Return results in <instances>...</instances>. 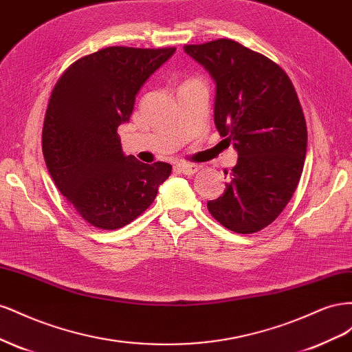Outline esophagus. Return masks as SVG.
Listing matches in <instances>:
<instances>
[{"label":"esophagus","instance_id":"34e87169","mask_svg":"<svg viewBox=\"0 0 352 352\" xmlns=\"http://www.w3.org/2000/svg\"><path fill=\"white\" fill-rule=\"evenodd\" d=\"M176 170H177V172L182 173V175L192 176L194 173L198 172L199 166H197V164H177V166H176Z\"/></svg>","mask_w":352,"mask_h":352}]
</instances>
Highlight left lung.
I'll list each match as a JSON object with an SVG mask.
<instances>
[{
  "label": "left lung",
  "instance_id": "8db88e82",
  "mask_svg": "<svg viewBox=\"0 0 352 352\" xmlns=\"http://www.w3.org/2000/svg\"><path fill=\"white\" fill-rule=\"evenodd\" d=\"M184 50L216 82L214 123L238 151L225 192L207 208L232 232H258L283 211L302 173L307 124L294 85L276 63L232 39Z\"/></svg>",
  "mask_w": 352,
  "mask_h": 352
}]
</instances>
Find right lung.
Segmentation results:
<instances>
[{"label":"right lung","mask_w":352,"mask_h":352,"mask_svg":"<svg viewBox=\"0 0 352 352\" xmlns=\"http://www.w3.org/2000/svg\"><path fill=\"white\" fill-rule=\"evenodd\" d=\"M176 48L109 47L82 57L52 89L42 153L60 192L92 226L129 225L153 204L172 166L124 155L117 129L136 94Z\"/></svg>","instance_id":"add662e5"}]
</instances>
